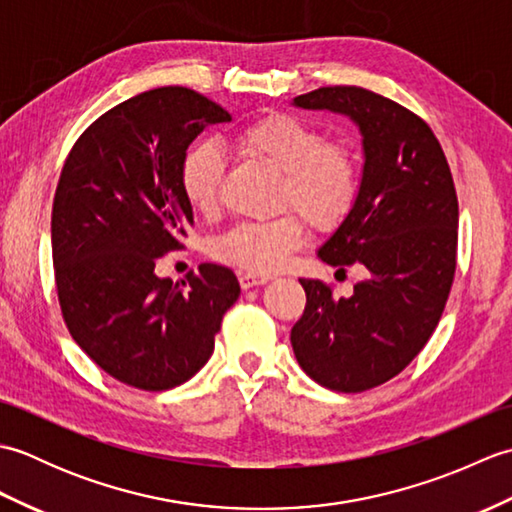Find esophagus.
I'll return each instance as SVG.
<instances>
[{"mask_svg": "<svg viewBox=\"0 0 512 512\" xmlns=\"http://www.w3.org/2000/svg\"><path fill=\"white\" fill-rule=\"evenodd\" d=\"M273 279L270 275H257V273H239V286L244 290L253 288V286H264L268 281Z\"/></svg>", "mask_w": 512, "mask_h": 512, "instance_id": "34e87169", "label": "esophagus"}]
</instances>
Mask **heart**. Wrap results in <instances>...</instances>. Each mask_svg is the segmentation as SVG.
Here are the masks:
<instances>
[{
    "label": "heart",
    "instance_id": "1",
    "mask_svg": "<svg viewBox=\"0 0 512 512\" xmlns=\"http://www.w3.org/2000/svg\"><path fill=\"white\" fill-rule=\"evenodd\" d=\"M233 145L281 173L279 209L301 212L317 231H334L356 209L363 187L358 158L352 147L328 143L317 125L286 112L264 114L239 129ZM222 176L224 160L215 145L198 143L187 149L180 162V189L195 213L217 211ZM303 237L301 216L284 213L268 222L235 224L215 239L211 253L248 273L268 275L286 264Z\"/></svg>",
    "mask_w": 512,
    "mask_h": 512
}]
</instances>
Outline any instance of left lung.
<instances>
[{
  "mask_svg": "<svg viewBox=\"0 0 512 512\" xmlns=\"http://www.w3.org/2000/svg\"><path fill=\"white\" fill-rule=\"evenodd\" d=\"M303 110L350 116L363 134V187L352 215L319 248L339 270L361 264L352 297L299 279L306 310L290 332L303 372L358 394L400 374L431 339L447 306L458 257V195L431 127L407 107L356 85L295 99Z\"/></svg>",
  "mask_w": 512,
  "mask_h": 512,
  "instance_id": "1",
  "label": "left lung"
}]
</instances>
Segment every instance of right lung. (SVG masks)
I'll use <instances>...</instances> for the list:
<instances>
[{
	"label": "right lung",
	"instance_id": "add662e5",
	"mask_svg": "<svg viewBox=\"0 0 512 512\" xmlns=\"http://www.w3.org/2000/svg\"><path fill=\"white\" fill-rule=\"evenodd\" d=\"M226 121L206 96L169 85L107 110L65 158L52 202L61 314L81 350L129 387L187 383L239 297L231 268L202 264L180 284L154 270L193 226L180 162L204 127Z\"/></svg>",
	"mask_w": 512,
	"mask_h": 512
}]
</instances>
